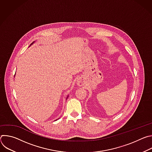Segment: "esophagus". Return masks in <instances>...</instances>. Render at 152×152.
Instances as JSON below:
<instances>
[{
  "mask_svg": "<svg viewBox=\"0 0 152 152\" xmlns=\"http://www.w3.org/2000/svg\"><path fill=\"white\" fill-rule=\"evenodd\" d=\"M77 85H78L79 86H82V85H83V82H82V81L81 80H77Z\"/></svg>",
  "mask_w": 152,
  "mask_h": 152,
  "instance_id": "34e87169",
  "label": "esophagus"
}]
</instances>
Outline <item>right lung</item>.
Masks as SVG:
<instances>
[{
  "mask_svg": "<svg viewBox=\"0 0 152 152\" xmlns=\"http://www.w3.org/2000/svg\"><path fill=\"white\" fill-rule=\"evenodd\" d=\"M35 41H34V42H32V44H31V45H30V46H29V47H30V46H31V45H33V44H34V43H35ZM68 97H69V95H68V96H67V98H66V99H67V98H68Z\"/></svg>",
  "mask_w": 152,
  "mask_h": 152,
  "instance_id": "right-lung-1",
  "label": "right lung"
}]
</instances>
